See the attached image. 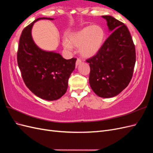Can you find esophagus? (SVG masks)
Listing matches in <instances>:
<instances>
[{
    "instance_id": "34e87169",
    "label": "esophagus",
    "mask_w": 153,
    "mask_h": 153,
    "mask_svg": "<svg viewBox=\"0 0 153 153\" xmlns=\"http://www.w3.org/2000/svg\"><path fill=\"white\" fill-rule=\"evenodd\" d=\"M81 62H82V61H81V59H76V66H78L80 64H81Z\"/></svg>"
}]
</instances>
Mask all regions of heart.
<instances>
[{
	"label": "heart",
	"mask_w": 153,
	"mask_h": 153,
	"mask_svg": "<svg viewBox=\"0 0 153 153\" xmlns=\"http://www.w3.org/2000/svg\"><path fill=\"white\" fill-rule=\"evenodd\" d=\"M105 38L104 29L100 25H89L79 31L69 35L68 40L62 41L64 48L71 50L73 46L79 47L82 57L90 58L98 53L103 44Z\"/></svg>",
	"instance_id": "heart-1"
}]
</instances>
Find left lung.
<instances>
[{
	"label": "left lung",
	"instance_id": "8db88e82",
	"mask_svg": "<svg viewBox=\"0 0 153 153\" xmlns=\"http://www.w3.org/2000/svg\"><path fill=\"white\" fill-rule=\"evenodd\" d=\"M111 34L99 52L87 60L91 68L89 84L96 94L108 98L126 88L133 76L136 61L135 48L123 23L111 16H102Z\"/></svg>",
	"mask_w": 153,
	"mask_h": 153
}]
</instances>
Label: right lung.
<instances>
[{
  "label": "right lung",
  "mask_w": 153,
  "mask_h": 153,
  "mask_svg": "<svg viewBox=\"0 0 153 153\" xmlns=\"http://www.w3.org/2000/svg\"><path fill=\"white\" fill-rule=\"evenodd\" d=\"M39 18L23 30L19 41L17 61L26 86L39 98L48 101L59 99L66 93L68 79L75 68L76 59H64L61 54L41 49L32 37V28Z\"/></svg>",
  "instance_id": "1"
}]
</instances>
